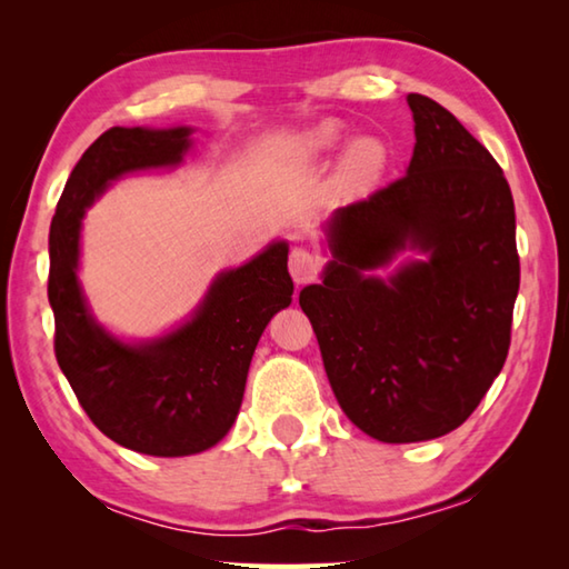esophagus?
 I'll return each mask as SVG.
<instances>
[{
	"mask_svg": "<svg viewBox=\"0 0 569 569\" xmlns=\"http://www.w3.org/2000/svg\"><path fill=\"white\" fill-rule=\"evenodd\" d=\"M319 268H321L319 258H316L313 253H308V250H303V248H296V250H291V256H288V271H291L293 281L298 286L311 283L313 278L319 276Z\"/></svg>",
	"mask_w": 569,
	"mask_h": 569,
	"instance_id": "esophagus-1",
	"label": "esophagus"
}]
</instances>
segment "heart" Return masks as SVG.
Masks as SVG:
<instances>
[{"label":"heart","mask_w":569,"mask_h":569,"mask_svg":"<svg viewBox=\"0 0 569 569\" xmlns=\"http://www.w3.org/2000/svg\"><path fill=\"white\" fill-rule=\"evenodd\" d=\"M339 142H341L339 122L323 120L296 142V152L303 158H316V156H323V152H331ZM383 168H387V148H383L379 140L359 138L343 150L341 172L351 186H369V182H373L381 176Z\"/></svg>","instance_id":"obj_1"}]
</instances>
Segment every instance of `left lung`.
I'll return each instance as SVG.
<instances>
[{
  "label": "left lung",
  "mask_w": 569,
  "mask_h": 569,
  "mask_svg": "<svg viewBox=\"0 0 569 569\" xmlns=\"http://www.w3.org/2000/svg\"><path fill=\"white\" fill-rule=\"evenodd\" d=\"M407 176L339 208L333 261L298 303L341 409L366 435L409 445L449 435L502 371L519 291L515 200L489 150L439 102L411 92ZM401 249L430 258L389 279Z\"/></svg>",
  "instance_id": "left-lung-1"
}]
</instances>
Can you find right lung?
<instances>
[{"label":"right lung","mask_w":569,"mask_h":569,"mask_svg":"<svg viewBox=\"0 0 569 569\" xmlns=\"http://www.w3.org/2000/svg\"><path fill=\"white\" fill-rule=\"evenodd\" d=\"M190 128H110L70 172L50 228L54 356L104 437L140 455L188 457L228 435L248 366L273 316L291 303L288 243L220 273L192 319L162 339L124 343L92 319L77 263L84 208L124 172L178 166Z\"/></svg>","instance_id":"1"}]
</instances>
